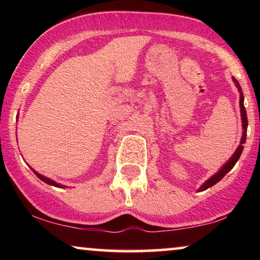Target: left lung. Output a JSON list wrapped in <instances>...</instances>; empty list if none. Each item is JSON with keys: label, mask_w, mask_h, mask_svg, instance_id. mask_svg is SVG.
<instances>
[{"label": "left lung", "mask_w": 260, "mask_h": 260, "mask_svg": "<svg viewBox=\"0 0 260 260\" xmlns=\"http://www.w3.org/2000/svg\"><path fill=\"white\" fill-rule=\"evenodd\" d=\"M232 79H233V83L236 84L238 91H239V93H240V102H239V104H240V112H241V123H243V137H241L239 147L237 148V150L232 155V157H231L229 161H227L225 165L221 167V169H220L218 173H215L212 177H209V179L206 181V182L202 184L200 188H199V191L208 189L209 187L214 186L215 183H218L219 181L221 180L222 177L225 176L226 174L229 173L231 169L233 168L234 165H236L238 159H239L241 152H243V150H244V145L243 144L245 143V142H246V134H247V125H248V123H247V115H246V110H245V106H244V93H243V90H241V87H240V84L238 83V80L234 77H232Z\"/></svg>", "instance_id": "left-lung-1"}]
</instances>
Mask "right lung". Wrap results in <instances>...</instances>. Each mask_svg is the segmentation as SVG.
I'll use <instances>...</instances> for the list:
<instances>
[{"mask_svg":"<svg viewBox=\"0 0 260 260\" xmlns=\"http://www.w3.org/2000/svg\"><path fill=\"white\" fill-rule=\"evenodd\" d=\"M34 172V174L35 175H37L39 179L40 180H42L44 181V182H46L47 184H51V186H54V187H59V188H62V187H65V186H62V184H60V183H56L55 181H53V180H51V179H48V177H46V176H44V175H41V174H39L38 172H35V170H33Z\"/></svg>","mask_w":260,"mask_h":260,"instance_id":"1","label":"right lung"}]
</instances>
